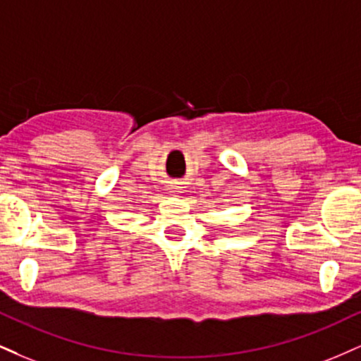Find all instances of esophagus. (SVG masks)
<instances>
[{"mask_svg": "<svg viewBox=\"0 0 361 361\" xmlns=\"http://www.w3.org/2000/svg\"><path fill=\"white\" fill-rule=\"evenodd\" d=\"M173 190H178V188H173Z\"/></svg>", "mask_w": 361, "mask_h": 361, "instance_id": "esophagus-1", "label": "esophagus"}]
</instances>
